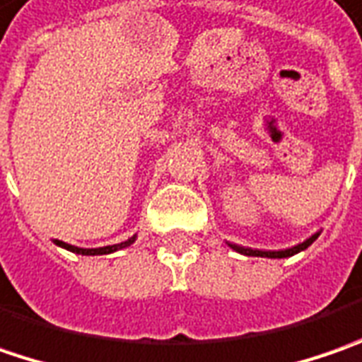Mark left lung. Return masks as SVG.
Segmentation results:
<instances>
[{"label": "left lung", "instance_id": "obj_1", "mask_svg": "<svg viewBox=\"0 0 362 362\" xmlns=\"http://www.w3.org/2000/svg\"><path fill=\"white\" fill-rule=\"evenodd\" d=\"M318 239V233L316 235H312L310 239H306L304 243L296 245V247H291V249H286V251H253V249H245V247H239V245H230L228 247L230 249H235V251H239V253H243V255H253V257H274V259H281V257H291V255H296V253H300V251H304L308 249L310 245L314 243Z\"/></svg>", "mask_w": 362, "mask_h": 362}]
</instances>
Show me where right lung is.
I'll list each match as a JSON object with an SVG mask.
<instances>
[{
	"mask_svg": "<svg viewBox=\"0 0 362 362\" xmlns=\"http://www.w3.org/2000/svg\"><path fill=\"white\" fill-rule=\"evenodd\" d=\"M134 241H135V237H132V239H127V241H123V243L109 245V247H99V249H81V247L62 243V241H54V243L60 245V247H64V249H69V251H72V253H78V255H107V253H113V251H117V249L129 247Z\"/></svg>",
	"mask_w": 362,
	"mask_h": 362,
	"instance_id": "add662e5",
	"label": "right lung"
}]
</instances>
